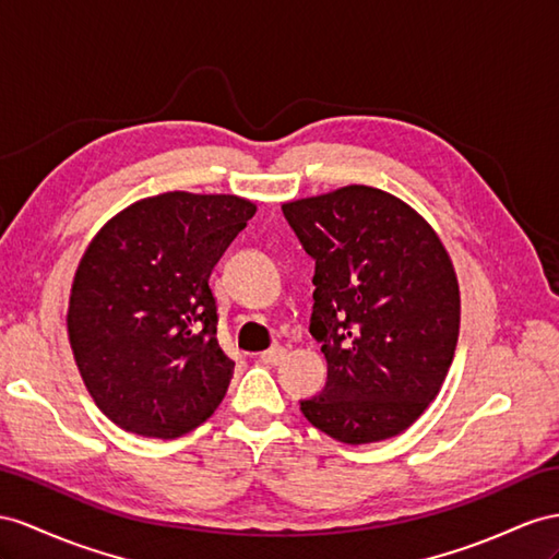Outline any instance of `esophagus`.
<instances>
[{"label": "esophagus", "instance_id": "esophagus-1", "mask_svg": "<svg viewBox=\"0 0 559 559\" xmlns=\"http://www.w3.org/2000/svg\"><path fill=\"white\" fill-rule=\"evenodd\" d=\"M285 347H281V345H274L271 349H266V352H262V356L260 359L264 361V364H269V366H278L283 359H285Z\"/></svg>", "mask_w": 559, "mask_h": 559}]
</instances>
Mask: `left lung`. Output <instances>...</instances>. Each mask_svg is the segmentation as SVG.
<instances>
[{
  "mask_svg": "<svg viewBox=\"0 0 559 559\" xmlns=\"http://www.w3.org/2000/svg\"><path fill=\"white\" fill-rule=\"evenodd\" d=\"M317 260L311 335L328 380L299 404L342 443L402 435L435 402L461 331V288L441 238L418 210L349 183L283 203Z\"/></svg>",
  "mask_w": 559,
  "mask_h": 559,
  "instance_id": "obj_1",
  "label": "left lung"
}]
</instances>
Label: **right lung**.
Returning <instances> with one entry per match:
<instances>
[{
  "instance_id": "add662e5",
  "label": "right lung",
  "mask_w": 559,
  "mask_h": 559,
  "mask_svg": "<svg viewBox=\"0 0 559 559\" xmlns=\"http://www.w3.org/2000/svg\"><path fill=\"white\" fill-rule=\"evenodd\" d=\"M254 212L231 193L167 191L120 210L84 248L68 340L94 404L124 432L177 439L222 404L234 361L207 281Z\"/></svg>"
}]
</instances>
